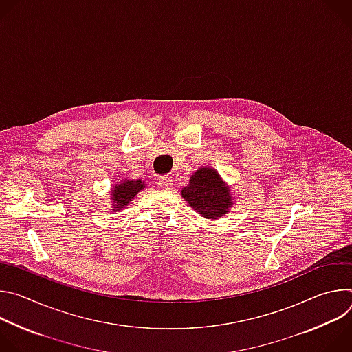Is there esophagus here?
Instances as JSON below:
<instances>
[{
    "label": "esophagus",
    "mask_w": 352,
    "mask_h": 352,
    "mask_svg": "<svg viewBox=\"0 0 352 352\" xmlns=\"http://www.w3.org/2000/svg\"><path fill=\"white\" fill-rule=\"evenodd\" d=\"M173 182H174V179H173L171 175H163V177H160V179H159V185H160L163 189H170V186H173Z\"/></svg>",
    "instance_id": "obj_1"
}]
</instances>
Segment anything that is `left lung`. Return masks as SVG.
<instances>
[{
    "label": "left lung",
    "instance_id": "obj_1",
    "mask_svg": "<svg viewBox=\"0 0 352 352\" xmlns=\"http://www.w3.org/2000/svg\"><path fill=\"white\" fill-rule=\"evenodd\" d=\"M189 206L206 219H216L231 208L230 190L214 170L200 168L192 175L190 184L182 189Z\"/></svg>",
    "mask_w": 352,
    "mask_h": 352
}]
</instances>
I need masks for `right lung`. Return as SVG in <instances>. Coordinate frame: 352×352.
<instances>
[{"instance_id": "1", "label": "right lung", "mask_w": 352, "mask_h": 352, "mask_svg": "<svg viewBox=\"0 0 352 352\" xmlns=\"http://www.w3.org/2000/svg\"><path fill=\"white\" fill-rule=\"evenodd\" d=\"M144 188V184L142 181H125L117 186H114L111 192V200H114V210H120L121 208L126 206L131 199L136 196L139 190Z\"/></svg>"}]
</instances>
